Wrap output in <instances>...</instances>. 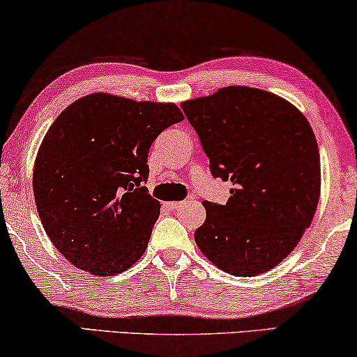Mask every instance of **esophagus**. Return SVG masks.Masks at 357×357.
<instances>
[{
  "instance_id": "1",
  "label": "esophagus",
  "mask_w": 357,
  "mask_h": 357,
  "mask_svg": "<svg viewBox=\"0 0 357 357\" xmlns=\"http://www.w3.org/2000/svg\"><path fill=\"white\" fill-rule=\"evenodd\" d=\"M181 205H183V202H179V200H172V202H167V207L169 210H178Z\"/></svg>"
}]
</instances>
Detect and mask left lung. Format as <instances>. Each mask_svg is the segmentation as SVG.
Here are the masks:
<instances>
[{
    "mask_svg": "<svg viewBox=\"0 0 357 357\" xmlns=\"http://www.w3.org/2000/svg\"><path fill=\"white\" fill-rule=\"evenodd\" d=\"M210 160L231 181L228 202L205 200L199 249L223 272L254 277L277 267L312 223L320 195V155L307 119L275 93L220 89L181 103Z\"/></svg>",
    "mask_w": 357,
    "mask_h": 357,
    "instance_id": "1",
    "label": "left lung"
}]
</instances>
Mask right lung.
<instances>
[{
    "label": "right lung",
    "instance_id": "right-lung-1",
    "mask_svg": "<svg viewBox=\"0 0 357 357\" xmlns=\"http://www.w3.org/2000/svg\"><path fill=\"white\" fill-rule=\"evenodd\" d=\"M184 116L173 103L107 93L79 98L45 135L33 195L48 238L73 265L98 277L142 257L160 204L149 194V150Z\"/></svg>",
    "mask_w": 357,
    "mask_h": 357
}]
</instances>
